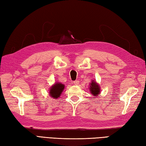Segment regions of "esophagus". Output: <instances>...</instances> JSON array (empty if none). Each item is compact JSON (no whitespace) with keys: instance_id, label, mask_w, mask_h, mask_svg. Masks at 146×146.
I'll use <instances>...</instances> for the list:
<instances>
[{"instance_id":"obj_1","label":"esophagus","mask_w":146,"mask_h":146,"mask_svg":"<svg viewBox=\"0 0 146 146\" xmlns=\"http://www.w3.org/2000/svg\"><path fill=\"white\" fill-rule=\"evenodd\" d=\"M74 84H75V85H78V84H79V81H74Z\"/></svg>"}]
</instances>
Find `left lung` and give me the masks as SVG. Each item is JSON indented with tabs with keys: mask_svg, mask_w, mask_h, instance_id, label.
I'll list each match as a JSON object with an SVG mask.
<instances>
[{
	"mask_svg": "<svg viewBox=\"0 0 146 146\" xmlns=\"http://www.w3.org/2000/svg\"><path fill=\"white\" fill-rule=\"evenodd\" d=\"M89 90L91 94L94 97L93 98H95V97H97V96H98L100 93V86L97 82L95 81L94 79H93L90 84Z\"/></svg>",
	"mask_w": 146,
	"mask_h": 146,
	"instance_id": "obj_1",
	"label": "left lung"
}]
</instances>
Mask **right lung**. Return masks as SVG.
I'll list each match as a JSON object with an SVG mask.
<instances>
[{
  "mask_svg": "<svg viewBox=\"0 0 146 146\" xmlns=\"http://www.w3.org/2000/svg\"><path fill=\"white\" fill-rule=\"evenodd\" d=\"M65 88V85L60 82H56L49 88V95L51 98L57 99L61 95Z\"/></svg>",
  "mask_w": 146,
  "mask_h": 146,
  "instance_id": "add662e5",
  "label": "right lung"
}]
</instances>
